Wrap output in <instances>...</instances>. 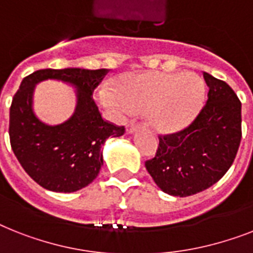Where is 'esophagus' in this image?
Listing matches in <instances>:
<instances>
[{"label":"esophagus","mask_w":253,"mask_h":253,"mask_svg":"<svg viewBox=\"0 0 253 253\" xmlns=\"http://www.w3.org/2000/svg\"><path fill=\"white\" fill-rule=\"evenodd\" d=\"M137 128H139V125H135L133 122H131V123H128V125H127L126 131H127V133H133L135 131L137 130Z\"/></svg>","instance_id":"obj_1"}]
</instances>
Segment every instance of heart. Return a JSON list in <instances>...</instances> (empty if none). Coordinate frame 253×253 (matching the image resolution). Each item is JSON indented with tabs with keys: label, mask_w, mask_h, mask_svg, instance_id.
<instances>
[{
	"label": "heart",
	"mask_w": 253,
	"mask_h": 253,
	"mask_svg": "<svg viewBox=\"0 0 253 253\" xmlns=\"http://www.w3.org/2000/svg\"><path fill=\"white\" fill-rule=\"evenodd\" d=\"M102 87L97 100L117 112H144L148 123L160 132H176L188 127L201 112L204 80L195 73H126Z\"/></svg>",
	"instance_id": "1"
}]
</instances>
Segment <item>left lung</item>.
Masks as SVG:
<instances>
[{
    "mask_svg": "<svg viewBox=\"0 0 253 253\" xmlns=\"http://www.w3.org/2000/svg\"><path fill=\"white\" fill-rule=\"evenodd\" d=\"M208 101L178 133L160 137L155 159L145 162L161 191L186 198L217 183L233 165L242 139V104L229 84L204 73Z\"/></svg>",
    "mask_w": 253,
    "mask_h": 253,
    "instance_id": "8db88e82",
    "label": "left lung"
}]
</instances>
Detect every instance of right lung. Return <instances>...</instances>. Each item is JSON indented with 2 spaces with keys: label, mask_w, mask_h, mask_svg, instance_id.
I'll list each match as a JSON object with an SVG mask.
<instances>
[{
  "label": "right lung",
  "mask_w": 253,
  "mask_h": 253,
  "mask_svg": "<svg viewBox=\"0 0 253 253\" xmlns=\"http://www.w3.org/2000/svg\"><path fill=\"white\" fill-rule=\"evenodd\" d=\"M106 73V69H46L22 80L10 108V144L24 171L46 190L67 194L92 183L104 164L106 139L125 133L123 126L102 120L92 100L93 89ZM45 80H58L76 88L73 116L58 125L42 123L33 110L34 88Z\"/></svg>",
  "instance_id": "add662e5"
}]
</instances>
